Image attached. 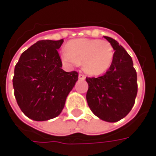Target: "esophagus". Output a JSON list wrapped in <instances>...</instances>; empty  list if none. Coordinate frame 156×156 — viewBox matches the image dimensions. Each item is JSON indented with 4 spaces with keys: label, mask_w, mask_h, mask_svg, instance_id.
<instances>
[{
    "label": "esophagus",
    "mask_w": 156,
    "mask_h": 156,
    "mask_svg": "<svg viewBox=\"0 0 156 156\" xmlns=\"http://www.w3.org/2000/svg\"><path fill=\"white\" fill-rule=\"evenodd\" d=\"M85 78H86V76L83 75V74H79V79L80 80H85Z\"/></svg>",
    "instance_id": "34e87169"
}]
</instances>
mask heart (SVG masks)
<instances>
[{"label": "heart", "mask_w": 156, "mask_h": 156, "mask_svg": "<svg viewBox=\"0 0 156 156\" xmlns=\"http://www.w3.org/2000/svg\"><path fill=\"white\" fill-rule=\"evenodd\" d=\"M114 54L113 47L107 41L82 38L69 42L62 59L67 63L82 64L87 74L98 75L110 68Z\"/></svg>", "instance_id": "1"}]
</instances>
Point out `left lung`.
<instances>
[{"label":"left lung","mask_w":156,"mask_h":156,"mask_svg":"<svg viewBox=\"0 0 156 156\" xmlns=\"http://www.w3.org/2000/svg\"><path fill=\"white\" fill-rule=\"evenodd\" d=\"M115 54L110 68L104 75L87 77L86 98L91 111L100 119L115 122L126 116L135 104L137 94V75L133 61L115 40L104 36Z\"/></svg>","instance_id":"8db88e82"}]
</instances>
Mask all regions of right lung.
Masks as SVG:
<instances>
[{"label": "right lung", "mask_w": 156, "mask_h": 156, "mask_svg": "<svg viewBox=\"0 0 156 156\" xmlns=\"http://www.w3.org/2000/svg\"><path fill=\"white\" fill-rule=\"evenodd\" d=\"M63 39L34 43L15 67L13 86L17 104L34 121H48L62 111L67 96L78 80L76 71L65 72L57 49Z\"/></svg>", "instance_id": "1"}]
</instances>
